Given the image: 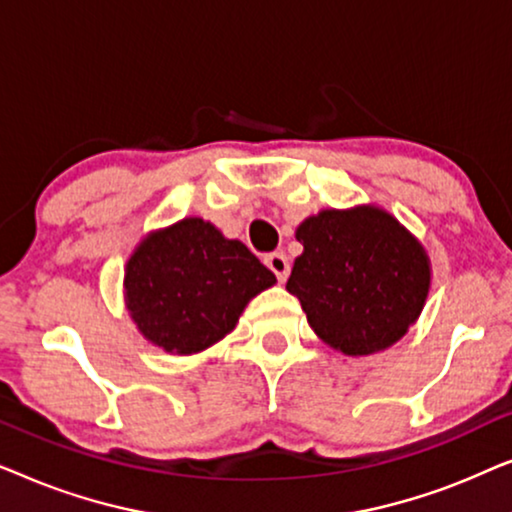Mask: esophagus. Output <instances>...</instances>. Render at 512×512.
Segmentation results:
<instances>
[{
	"label": "esophagus",
	"mask_w": 512,
	"mask_h": 512,
	"mask_svg": "<svg viewBox=\"0 0 512 512\" xmlns=\"http://www.w3.org/2000/svg\"><path fill=\"white\" fill-rule=\"evenodd\" d=\"M265 265H268V268L275 272L279 282H284V279L289 277L291 265H289V258H286V254H282V251H275V254L265 256Z\"/></svg>",
	"instance_id": "34e87169"
}]
</instances>
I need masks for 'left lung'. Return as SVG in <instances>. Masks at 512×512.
I'll list each match as a JSON object with an SVG mask.
<instances>
[{
    "instance_id": "obj_1",
    "label": "left lung",
    "mask_w": 512,
    "mask_h": 512,
    "mask_svg": "<svg viewBox=\"0 0 512 512\" xmlns=\"http://www.w3.org/2000/svg\"><path fill=\"white\" fill-rule=\"evenodd\" d=\"M303 254L286 291L303 305L317 338L347 356L396 345L431 291L424 244L387 209H321L296 228Z\"/></svg>"
}]
</instances>
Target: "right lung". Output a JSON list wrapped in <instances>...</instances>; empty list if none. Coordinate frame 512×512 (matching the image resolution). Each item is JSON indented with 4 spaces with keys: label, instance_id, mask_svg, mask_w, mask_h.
Masks as SVG:
<instances>
[{
    "label": "right lung",
    "instance_id": "right-lung-1",
    "mask_svg": "<svg viewBox=\"0 0 512 512\" xmlns=\"http://www.w3.org/2000/svg\"><path fill=\"white\" fill-rule=\"evenodd\" d=\"M277 279L240 240L186 216L146 233L125 263L123 300L146 342L191 356L226 338Z\"/></svg>",
    "mask_w": 512,
    "mask_h": 512
}]
</instances>
